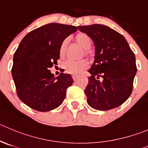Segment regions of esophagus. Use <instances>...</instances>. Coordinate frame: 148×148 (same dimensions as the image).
I'll use <instances>...</instances> for the list:
<instances>
[{
    "instance_id": "1",
    "label": "esophagus",
    "mask_w": 148,
    "mask_h": 148,
    "mask_svg": "<svg viewBox=\"0 0 148 148\" xmlns=\"http://www.w3.org/2000/svg\"><path fill=\"white\" fill-rule=\"evenodd\" d=\"M72 78H73V79L74 80V81H75V80H77V78H78V76L76 75H72Z\"/></svg>"
}]
</instances>
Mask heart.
Wrapping results in <instances>:
<instances>
[{
  "instance_id": "1",
  "label": "heart",
  "mask_w": 148,
  "mask_h": 148,
  "mask_svg": "<svg viewBox=\"0 0 148 148\" xmlns=\"http://www.w3.org/2000/svg\"><path fill=\"white\" fill-rule=\"evenodd\" d=\"M74 39L78 44H79L81 47L84 48L86 55H91V51L89 48L91 46V39L88 35L84 33H78L75 35ZM67 45V40H63L60 45L59 54L61 57H63L65 54ZM88 62L85 60H83L78 62L67 61L64 63L63 67H64L66 73H70L72 75H79L80 73H82L84 70H85L88 67Z\"/></svg>"
}]
</instances>
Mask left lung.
Returning <instances> with one entry per match:
<instances>
[{
	"label": "left lung",
	"instance_id": "left-lung-1",
	"mask_svg": "<svg viewBox=\"0 0 148 148\" xmlns=\"http://www.w3.org/2000/svg\"><path fill=\"white\" fill-rule=\"evenodd\" d=\"M95 46L94 62L88 72L87 103L98 110L121 105L130 97L136 73L135 55L125 38L103 25L78 26Z\"/></svg>",
	"mask_w": 148,
	"mask_h": 148
}]
</instances>
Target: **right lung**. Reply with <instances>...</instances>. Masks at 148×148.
I'll list each match as a JSON object with an SVG mask.
<instances>
[{
    "label": "right lung",
    "instance_id": "obj_1",
    "mask_svg": "<svg viewBox=\"0 0 148 148\" xmlns=\"http://www.w3.org/2000/svg\"><path fill=\"white\" fill-rule=\"evenodd\" d=\"M78 27L50 23L29 32L14 55L12 74L18 97L32 109L46 112L58 108L73 84L70 74L57 77L49 68L57 64L60 46Z\"/></svg>",
    "mask_w": 148,
    "mask_h": 148
}]
</instances>
